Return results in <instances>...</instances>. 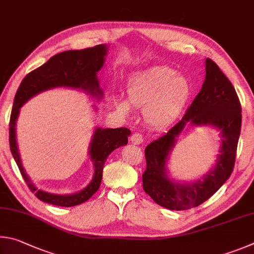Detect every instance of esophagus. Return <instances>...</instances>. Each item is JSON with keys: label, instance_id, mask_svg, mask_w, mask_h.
I'll list each match as a JSON object with an SVG mask.
<instances>
[{"label": "esophagus", "instance_id": "esophagus-1", "mask_svg": "<svg viewBox=\"0 0 254 254\" xmlns=\"http://www.w3.org/2000/svg\"><path fill=\"white\" fill-rule=\"evenodd\" d=\"M143 140H144L143 136H141L139 132H134L130 138V141L132 145H140L141 143H143Z\"/></svg>", "mask_w": 254, "mask_h": 254}]
</instances>
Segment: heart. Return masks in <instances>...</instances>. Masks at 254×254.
<instances>
[{"label":"heart","mask_w":254,"mask_h":254,"mask_svg":"<svg viewBox=\"0 0 254 254\" xmlns=\"http://www.w3.org/2000/svg\"><path fill=\"white\" fill-rule=\"evenodd\" d=\"M127 98L115 97L114 104L127 115L130 105L144 107L145 122L153 128H164L179 117L192 93L188 77L168 66H155L135 74L126 83Z\"/></svg>","instance_id":"b5f03b06"}]
</instances>
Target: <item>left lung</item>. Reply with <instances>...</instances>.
Here are the masks:
<instances>
[{"mask_svg":"<svg viewBox=\"0 0 254 254\" xmlns=\"http://www.w3.org/2000/svg\"><path fill=\"white\" fill-rule=\"evenodd\" d=\"M205 80L184 117L145 149L143 188L155 203L168 210L183 211L207 201L233 172L241 132V105L235 89L211 59L205 61ZM208 126L220 132L216 164L205 175L190 182L173 179L168 161L177 138L190 127Z\"/></svg>","mask_w":254,"mask_h":254,"instance_id":"8db88e82","label":"left lung"}]
</instances>
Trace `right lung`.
I'll return each mask as SVG.
<instances>
[{
    "mask_svg": "<svg viewBox=\"0 0 254 254\" xmlns=\"http://www.w3.org/2000/svg\"><path fill=\"white\" fill-rule=\"evenodd\" d=\"M107 53V44H99L84 50H70L58 53L40 68L26 75L17 89L10 119V148L22 177L40 201L64 207L75 206L88 201L99 189L107 157L115 149L128 143V137L130 136V130L128 128H102L96 126L88 147L89 158L93 164L92 179L86 188L72 194H57L39 189L26 174L17 147L16 122L20 109L25 102L39 93L56 88H70L84 92L98 102L102 101L104 90L100 88L98 72L105 64ZM93 109L98 111V107L93 106Z\"/></svg>",
    "mask_w": 254,
    "mask_h": 254,
    "instance_id": "add662e5",
    "label": "right lung"
}]
</instances>
